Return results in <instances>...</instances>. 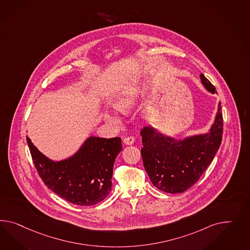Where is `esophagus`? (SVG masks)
<instances>
[{
  "mask_svg": "<svg viewBox=\"0 0 250 250\" xmlns=\"http://www.w3.org/2000/svg\"><path fill=\"white\" fill-rule=\"evenodd\" d=\"M124 143H125V145H127V146H131V145H133V144L135 143V138H134L133 136L125 137V138L124 139Z\"/></svg>",
  "mask_w": 250,
  "mask_h": 250,
  "instance_id": "34e87169",
  "label": "esophagus"
}]
</instances>
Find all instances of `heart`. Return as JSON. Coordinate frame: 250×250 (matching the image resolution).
<instances>
[{
	"label": "heart",
	"instance_id": "heart-1",
	"mask_svg": "<svg viewBox=\"0 0 250 250\" xmlns=\"http://www.w3.org/2000/svg\"><path fill=\"white\" fill-rule=\"evenodd\" d=\"M146 83H141L135 85L134 87L127 88L122 91L119 95L115 97L113 102L114 107L121 113H128L133 108L135 107L138 100L143 95L144 90L146 89ZM106 121L114 125H119L121 120L117 115L114 114H108L105 116Z\"/></svg>",
	"mask_w": 250,
	"mask_h": 250
}]
</instances>
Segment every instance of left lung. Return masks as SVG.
Returning a JSON list of instances; mask_svg holds the SVG:
<instances>
[{
  "label": "left lung",
  "mask_w": 250,
  "mask_h": 250,
  "mask_svg": "<svg viewBox=\"0 0 250 250\" xmlns=\"http://www.w3.org/2000/svg\"><path fill=\"white\" fill-rule=\"evenodd\" d=\"M204 87L215 94L216 88L204 74ZM221 104L214 124L205 134L189 135L184 139L165 135L154 126L141 130L143 163L155 188L170 194L182 193L190 188L213 161L223 135Z\"/></svg>",
  "instance_id": "8db88e82"
}]
</instances>
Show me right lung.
Instances as JSON below:
<instances>
[{"label":"right lung","mask_w":250,"mask_h":250,"mask_svg":"<svg viewBox=\"0 0 250 250\" xmlns=\"http://www.w3.org/2000/svg\"><path fill=\"white\" fill-rule=\"evenodd\" d=\"M26 139L42 180L62 198L82 207L93 206L111 192L114 164L122 150L120 137L90 136L75 154L60 161L48 158Z\"/></svg>","instance_id":"right-lung-1"}]
</instances>
